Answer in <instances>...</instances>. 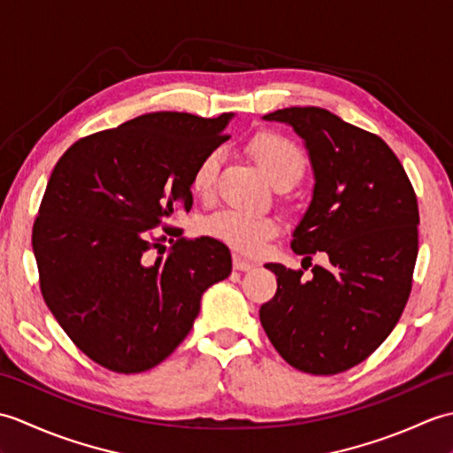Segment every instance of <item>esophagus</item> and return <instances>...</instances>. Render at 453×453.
<instances>
[{"label":"esophagus","mask_w":453,"mask_h":453,"mask_svg":"<svg viewBox=\"0 0 453 453\" xmlns=\"http://www.w3.org/2000/svg\"><path fill=\"white\" fill-rule=\"evenodd\" d=\"M257 266V263L249 261V258L242 257V255H234V268L235 271H253Z\"/></svg>","instance_id":"1"}]
</instances>
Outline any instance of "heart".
<instances>
[{
    "instance_id": "1",
    "label": "heart",
    "mask_w": 453,
    "mask_h": 453,
    "mask_svg": "<svg viewBox=\"0 0 453 453\" xmlns=\"http://www.w3.org/2000/svg\"><path fill=\"white\" fill-rule=\"evenodd\" d=\"M251 151L273 185L280 180H297L305 167V156L294 140L276 132H263L251 142ZM221 151L211 150L202 157L190 177V188L200 198H210L216 188ZM206 235L239 251L257 253L278 232L276 219L265 214L226 208L204 221Z\"/></svg>"
}]
</instances>
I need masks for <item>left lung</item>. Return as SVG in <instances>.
<instances>
[{"mask_svg":"<svg viewBox=\"0 0 453 453\" xmlns=\"http://www.w3.org/2000/svg\"><path fill=\"white\" fill-rule=\"evenodd\" d=\"M263 119L303 140L315 182L292 249L323 251L329 265H315L305 280L302 271L268 263L278 290L258 317L294 368L339 373L368 358L405 310L418 255L417 195L386 142L329 111L290 107Z\"/></svg>","mask_w":453,"mask_h":453,"instance_id":"8db88e82","label":"left lung"}]
</instances>
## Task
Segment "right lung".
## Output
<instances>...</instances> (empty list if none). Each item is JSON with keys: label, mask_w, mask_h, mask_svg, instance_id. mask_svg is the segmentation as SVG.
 <instances>
[{"label": "right lung", "mask_w": 453, "mask_h": 453, "mask_svg": "<svg viewBox=\"0 0 453 453\" xmlns=\"http://www.w3.org/2000/svg\"><path fill=\"white\" fill-rule=\"evenodd\" d=\"M232 119L142 114L75 142L56 163L33 227L41 292L75 346L107 370L165 360L202 294L232 274L229 249L211 237L179 239L156 263L143 257L159 247L148 232L173 235V211L190 210L192 171L226 142Z\"/></svg>", "instance_id": "add662e5"}]
</instances>
